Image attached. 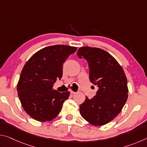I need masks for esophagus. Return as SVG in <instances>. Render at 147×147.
Wrapping results in <instances>:
<instances>
[{
  "label": "esophagus",
  "instance_id": "obj_1",
  "mask_svg": "<svg viewBox=\"0 0 147 147\" xmlns=\"http://www.w3.org/2000/svg\"><path fill=\"white\" fill-rule=\"evenodd\" d=\"M70 92H71V94H75V93H76L75 92H74V91H72V90H71V91H70Z\"/></svg>",
  "mask_w": 147,
  "mask_h": 147
}]
</instances>
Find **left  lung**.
<instances>
[{"label":"left lung","instance_id":"1","mask_svg":"<svg viewBox=\"0 0 147 147\" xmlns=\"http://www.w3.org/2000/svg\"><path fill=\"white\" fill-rule=\"evenodd\" d=\"M77 55L88 61L89 80L98 88L93 98L86 96L80 106V113L92 125H104L117 116L127 100L125 73L117 61L104 50L83 47Z\"/></svg>","mask_w":147,"mask_h":147}]
</instances>
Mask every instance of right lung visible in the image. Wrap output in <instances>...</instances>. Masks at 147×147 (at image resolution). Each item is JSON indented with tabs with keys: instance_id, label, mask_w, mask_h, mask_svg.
<instances>
[{
	"instance_id": "1",
	"label": "right lung",
	"mask_w": 147,
	"mask_h": 147,
	"mask_svg": "<svg viewBox=\"0 0 147 147\" xmlns=\"http://www.w3.org/2000/svg\"><path fill=\"white\" fill-rule=\"evenodd\" d=\"M76 49L64 45L45 47L24 65L17 89L24 110L32 119L50 121L60 112L70 92L54 90L53 84L61 78L63 63Z\"/></svg>"
}]
</instances>
